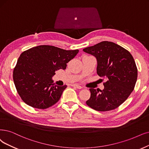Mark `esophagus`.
I'll return each mask as SVG.
<instances>
[{
	"label": "esophagus",
	"mask_w": 149,
	"mask_h": 149,
	"mask_svg": "<svg viewBox=\"0 0 149 149\" xmlns=\"http://www.w3.org/2000/svg\"><path fill=\"white\" fill-rule=\"evenodd\" d=\"M72 86H74V87H75V88H78V89H81V88H82L80 85H77V84H74V85H72Z\"/></svg>",
	"instance_id": "1"
}]
</instances>
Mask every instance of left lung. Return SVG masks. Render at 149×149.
<instances>
[{
	"label": "left lung",
	"instance_id": "obj_1",
	"mask_svg": "<svg viewBox=\"0 0 149 149\" xmlns=\"http://www.w3.org/2000/svg\"><path fill=\"white\" fill-rule=\"evenodd\" d=\"M84 52L95 56L97 74L106 79L104 88H90L91 96L86 103L97 111H109L120 106L133 91L137 69L131 54L113 42L103 41L84 48Z\"/></svg>",
	"mask_w": 149,
	"mask_h": 149
}]
</instances>
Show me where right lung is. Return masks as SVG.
I'll use <instances>...</instances> for the list:
<instances>
[{
  "label": "right lung",
  "mask_w": 149,
  "mask_h": 149,
  "mask_svg": "<svg viewBox=\"0 0 149 149\" xmlns=\"http://www.w3.org/2000/svg\"><path fill=\"white\" fill-rule=\"evenodd\" d=\"M79 49L65 50L51 45L32 47L22 53L13 70V81L18 95L26 104L45 109L59 100L67 85H54L55 72L65 69Z\"/></svg>",
  "instance_id": "add662e5"
}]
</instances>
